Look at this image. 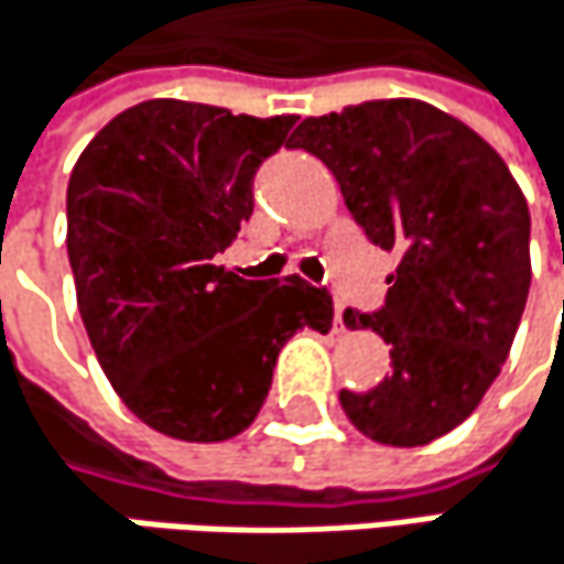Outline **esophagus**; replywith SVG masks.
<instances>
[{
    "mask_svg": "<svg viewBox=\"0 0 564 564\" xmlns=\"http://www.w3.org/2000/svg\"><path fill=\"white\" fill-rule=\"evenodd\" d=\"M334 327L344 330V302H334Z\"/></svg>",
    "mask_w": 564,
    "mask_h": 564,
    "instance_id": "34e87169",
    "label": "esophagus"
}]
</instances>
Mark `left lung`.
Instances as JSON below:
<instances>
[{"instance_id": "left-lung-1", "label": "left lung", "mask_w": 564, "mask_h": 564, "mask_svg": "<svg viewBox=\"0 0 564 564\" xmlns=\"http://www.w3.org/2000/svg\"><path fill=\"white\" fill-rule=\"evenodd\" d=\"M292 149L317 155L367 240L395 249L380 312H344L389 344L392 373L340 389L373 442L415 448L460 425L517 337L529 295V207L503 159L422 100H370L308 116Z\"/></svg>"}]
</instances>
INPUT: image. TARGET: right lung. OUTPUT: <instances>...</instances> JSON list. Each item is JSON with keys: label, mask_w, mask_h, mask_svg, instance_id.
Listing matches in <instances>:
<instances>
[{"label": "right lung", "mask_w": 564, "mask_h": 564, "mask_svg": "<svg viewBox=\"0 0 564 564\" xmlns=\"http://www.w3.org/2000/svg\"><path fill=\"white\" fill-rule=\"evenodd\" d=\"M292 126L295 116L145 100L109 119L70 172L67 259L87 337L119 399L162 435H240L285 340L330 330L327 289L214 265Z\"/></svg>", "instance_id": "add662e5"}]
</instances>
